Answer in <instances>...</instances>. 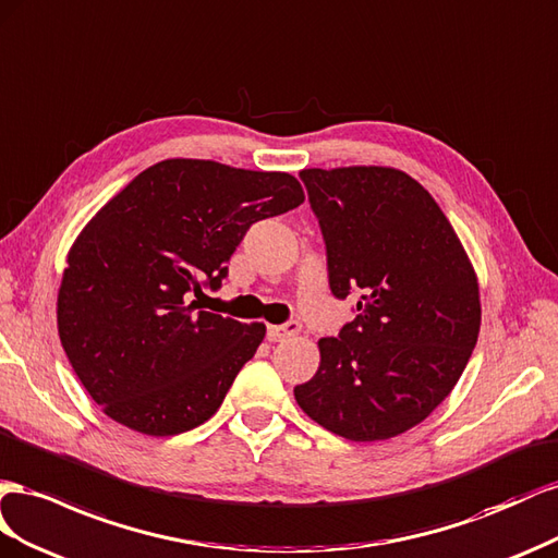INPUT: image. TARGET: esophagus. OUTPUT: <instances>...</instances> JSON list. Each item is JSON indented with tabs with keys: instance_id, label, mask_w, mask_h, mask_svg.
<instances>
[{
	"instance_id": "1",
	"label": "esophagus",
	"mask_w": 558,
	"mask_h": 558,
	"mask_svg": "<svg viewBox=\"0 0 558 558\" xmlns=\"http://www.w3.org/2000/svg\"><path fill=\"white\" fill-rule=\"evenodd\" d=\"M299 331H301V325L296 320H290L284 325H268L266 337H268V341H284L290 337H296Z\"/></svg>"
}]
</instances>
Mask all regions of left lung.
I'll list each match as a JSON object with an SVG mask.
<instances>
[{"label": "left lung", "instance_id": "obj_1", "mask_svg": "<svg viewBox=\"0 0 558 558\" xmlns=\"http://www.w3.org/2000/svg\"><path fill=\"white\" fill-rule=\"evenodd\" d=\"M327 247L337 299L357 315L325 337L296 404L329 433L378 441L425 421L463 374L482 325L480 284L447 215L407 172H299Z\"/></svg>", "mask_w": 558, "mask_h": 558}]
</instances>
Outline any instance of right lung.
Wrapping results in <instances>:
<instances>
[{"instance_id":"obj_1","label":"right lung","mask_w":558,"mask_h":558,"mask_svg":"<svg viewBox=\"0 0 558 558\" xmlns=\"http://www.w3.org/2000/svg\"><path fill=\"white\" fill-rule=\"evenodd\" d=\"M304 203L288 172L168 158L78 233L58 292L74 374L111 421L151 437L208 421L266 327L198 311L254 221Z\"/></svg>"}]
</instances>
